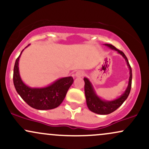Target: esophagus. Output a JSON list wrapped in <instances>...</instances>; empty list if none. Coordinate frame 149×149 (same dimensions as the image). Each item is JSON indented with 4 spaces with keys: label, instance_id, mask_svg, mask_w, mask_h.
<instances>
[{
    "label": "esophagus",
    "instance_id": "esophagus-1",
    "mask_svg": "<svg viewBox=\"0 0 149 149\" xmlns=\"http://www.w3.org/2000/svg\"><path fill=\"white\" fill-rule=\"evenodd\" d=\"M75 76L77 78H80V77H83L85 76V71H78L75 74Z\"/></svg>",
    "mask_w": 149,
    "mask_h": 149
}]
</instances>
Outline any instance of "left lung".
<instances>
[{"mask_svg": "<svg viewBox=\"0 0 149 149\" xmlns=\"http://www.w3.org/2000/svg\"><path fill=\"white\" fill-rule=\"evenodd\" d=\"M105 45L110 47L111 49L117 51L119 54H120L124 57L126 62H127L128 68L130 69V78L127 89H126L124 93L119 98L113 101H105L102 100V99H100V97L97 96L90 80L87 78H84L85 94V98H86L87 106H88V109L91 111L95 113L100 114V115H107V114H109L115 111L116 109H118L123 104L125 101L127 100V97L129 96L130 92L132 86V78L131 66L129 64V61H128L127 57L125 55L124 53L122 51L119 50L118 49L116 48V47H114L113 45H111V44H105Z\"/></svg>", "mask_w": 149, "mask_h": 149, "instance_id": "obj_1", "label": "left lung"}]
</instances>
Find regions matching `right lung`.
Returning a JSON list of instances; mask_svg holds the SVG:
<instances>
[{"mask_svg":"<svg viewBox=\"0 0 149 149\" xmlns=\"http://www.w3.org/2000/svg\"><path fill=\"white\" fill-rule=\"evenodd\" d=\"M23 50L15 61L13 72V83L17 93L26 103L33 109L49 110L59 107L64 100L68 90L73 84V78L71 76L60 78L45 88H31L28 87L22 80L19 71V59Z\"/></svg>","mask_w":149,"mask_h":149,"instance_id":"add662e5","label":"right lung"}]
</instances>
